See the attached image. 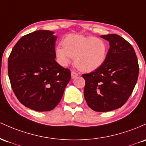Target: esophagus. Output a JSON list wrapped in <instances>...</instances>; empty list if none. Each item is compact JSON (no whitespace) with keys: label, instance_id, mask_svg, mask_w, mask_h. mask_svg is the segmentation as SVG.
Segmentation results:
<instances>
[{"label":"esophagus","instance_id":"1","mask_svg":"<svg viewBox=\"0 0 146 146\" xmlns=\"http://www.w3.org/2000/svg\"><path fill=\"white\" fill-rule=\"evenodd\" d=\"M71 76H72V78H74L75 77H76V76H78V74L75 72L72 71L71 72Z\"/></svg>","mask_w":146,"mask_h":146}]
</instances>
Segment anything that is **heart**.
<instances>
[{
    "mask_svg": "<svg viewBox=\"0 0 146 146\" xmlns=\"http://www.w3.org/2000/svg\"><path fill=\"white\" fill-rule=\"evenodd\" d=\"M63 47L56 48V55L62 66H68L74 58L76 66L80 70L91 72L99 68L106 58L108 46L99 38L69 34L63 40Z\"/></svg>",
    "mask_w": 146,
    "mask_h": 146,
    "instance_id": "1",
    "label": "heart"
}]
</instances>
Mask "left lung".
Masks as SVG:
<instances>
[{
  "mask_svg": "<svg viewBox=\"0 0 146 146\" xmlns=\"http://www.w3.org/2000/svg\"><path fill=\"white\" fill-rule=\"evenodd\" d=\"M110 43L104 64L84 74V97L96 112H108L125 104L139 76V64L133 47L117 34L101 36Z\"/></svg>",
  "mask_w": 146,
  "mask_h": 146,
  "instance_id": "obj_1",
  "label": "left lung"
}]
</instances>
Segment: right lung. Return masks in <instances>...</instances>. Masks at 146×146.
<instances>
[{"mask_svg":"<svg viewBox=\"0 0 146 146\" xmlns=\"http://www.w3.org/2000/svg\"><path fill=\"white\" fill-rule=\"evenodd\" d=\"M56 38L52 31H35L21 38L8 58L14 94L25 107L38 112L54 108L71 79L70 70L55 60Z\"/></svg>","mask_w":146,"mask_h":146,"instance_id":"add662e5","label":"right lung"}]
</instances>
